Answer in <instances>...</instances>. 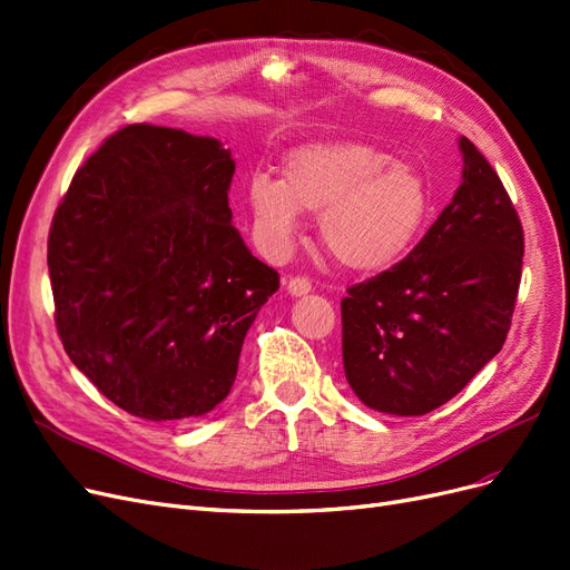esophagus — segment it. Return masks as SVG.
Returning a JSON list of instances; mask_svg holds the SVG:
<instances>
[{"label": "esophagus", "instance_id": "34e87169", "mask_svg": "<svg viewBox=\"0 0 570 570\" xmlns=\"http://www.w3.org/2000/svg\"><path fill=\"white\" fill-rule=\"evenodd\" d=\"M286 291L291 293V296H305V293H309L312 291V282L307 279V277H291L288 282H286Z\"/></svg>", "mask_w": 570, "mask_h": 570}]
</instances>
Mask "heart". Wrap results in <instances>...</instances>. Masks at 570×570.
<instances>
[{
	"instance_id": "b5f03b06",
	"label": "heart",
	"mask_w": 570,
	"mask_h": 570,
	"mask_svg": "<svg viewBox=\"0 0 570 570\" xmlns=\"http://www.w3.org/2000/svg\"><path fill=\"white\" fill-rule=\"evenodd\" d=\"M253 227L267 250L296 239L301 210L320 214V237L347 269L394 265L430 216V189L413 166L394 161L368 142H317L284 164V180L250 178L246 189Z\"/></svg>"
}]
</instances>
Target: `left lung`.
I'll use <instances>...</instances> for the list:
<instances>
[{
	"mask_svg": "<svg viewBox=\"0 0 570 570\" xmlns=\"http://www.w3.org/2000/svg\"><path fill=\"white\" fill-rule=\"evenodd\" d=\"M462 183L404 261L347 288L345 377L390 415H425L502 350L523 265L517 208L472 140L460 138Z\"/></svg>",
	"mask_w": 570,
	"mask_h": 570,
	"instance_id": "8db88e82",
	"label": "left lung"
}]
</instances>
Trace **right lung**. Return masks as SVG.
Segmentation results:
<instances>
[{
  "label": "right lung",
  "instance_id": "right-lung-1",
  "mask_svg": "<svg viewBox=\"0 0 570 570\" xmlns=\"http://www.w3.org/2000/svg\"><path fill=\"white\" fill-rule=\"evenodd\" d=\"M235 159L216 138L115 131L75 174L49 229L56 328L110 402L153 423L214 411L277 269L232 225Z\"/></svg>",
  "mask_w": 570,
  "mask_h": 570
}]
</instances>
